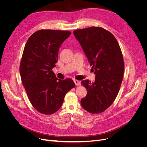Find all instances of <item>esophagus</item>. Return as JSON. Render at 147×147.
Wrapping results in <instances>:
<instances>
[{
  "instance_id": "1",
  "label": "esophagus",
  "mask_w": 147,
  "mask_h": 147,
  "mask_svg": "<svg viewBox=\"0 0 147 147\" xmlns=\"http://www.w3.org/2000/svg\"><path fill=\"white\" fill-rule=\"evenodd\" d=\"M74 83H75V84H76V86H79V85H80V83H81L80 81L78 80H74Z\"/></svg>"
}]
</instances>
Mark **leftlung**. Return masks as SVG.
Listing matches in <instances>:
<instances>
[{
    "mask_svg": "<svg viewBox=\"0 0 147 147\" xmlns=\"http://www.w3.org/2000/svg\"><path fill=\"white\" fill-rule=\"evenodd\" d=\"M73 34L95 74L94 82H81L87 90L81 105L90 113H101L113 103L120 88L125 67L121 51L116 38L103 28L76 30Z\"/></svg>",
    "mask_w": 147,
    "mask_h": 147,
    "instance_id": "1",
    "label": "left lung"
}]
</instances>
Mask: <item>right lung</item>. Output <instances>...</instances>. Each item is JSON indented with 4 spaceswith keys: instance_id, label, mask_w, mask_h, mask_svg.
Returning <instances> with one entry per match:
<instances>
[{
    "instance_id": "obj_1",
    "label": "right lung",
    "mask_w": 147,
    "mask_h": 147,
    "mask_svg": "<svg viewBox=\"0 0 147 147\" xmlns=\"http://www.w3.org/2000/svg\"><path fill=\"white\" fill-rule=\"evenodd\" d=\"M68 31L38 30L25 45L20 73L31 104L38 112L52 114L63 104L67 92L75 87L73 80L58 79L52 71L60 46L71 34Z\"/></svg>"
}]
</instances>
